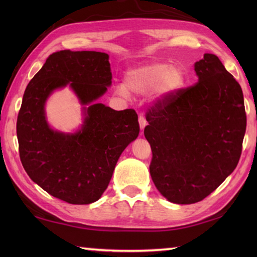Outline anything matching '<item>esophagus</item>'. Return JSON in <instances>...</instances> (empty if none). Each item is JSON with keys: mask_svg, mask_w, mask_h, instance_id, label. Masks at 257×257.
I'll list each match as a JSON object with an SVG mask.
<instances>
[{"mask_svg": "<svg viewBox=\"0 0 257 257\" xmlns=\"http://www.w3.org/2000/svg\"><path fill=\"white\" fill-rule=\"evenodd\" d=\"M138 121H139V127H141V129L143 130V129L146 127V124H147V121L145 119V116L144 115H139L138 116Z\"/></svg>", "mask_w": 257, "mask_h": 257, "instance_id": "esophagus-1", "label": "esophagus"}]
</instances>
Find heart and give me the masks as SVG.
Here are the masks:
<instances>
[{
  "instance_id": "b5f03b06",
  "label": "heart",
  "mask_w": 257,
  "mask_h": 257,
  "mask_svg": "<svg viewBox=\"0 0 257 257\" xmlns=\"http://www.w3.org/2000/svg\"><path fill=\"white\" fill-rule=\"evenodd\" d=\"M185 82V72L181 68L168 63L143 64L128 71L125 76V86H119L121 96H129L130 92L139 95L153 92L156 96H164L179 89Z\"/></svg>"
}]
</instances>
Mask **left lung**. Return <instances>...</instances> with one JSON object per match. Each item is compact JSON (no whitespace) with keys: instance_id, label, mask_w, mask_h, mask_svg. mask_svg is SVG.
<instances>
[{"instance_id":"obj_1","label":"left lung","mask_w":257,"mask_h":257,"mask_svg":"<svg viewBox=\"0 0 257 257\" xmlns=\"http://www.w3.org/2000/svg\"><path fill=\"white\" fill-rule=\"evenodd\" d=\"M195 71L196 84L146 111L152 180L176 204L201 202L222 184L237 167L246 132L241 87L220 59L205 53Z\"/></svg>"}]
</instances>
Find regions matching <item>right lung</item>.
<instances>
[{
    "instance_id": "right-lung-1",
    "label": "right lung",
    "mask_w": 257,
    "mask_h": 257,
    "mask_svg": "<svg viewBox=\"0 0 257 257\" xmlns=\"http://www.w3.org/2000/svg\"><path fill=\"white\" fill-rule=\"evenodd\" d=\"M111 79L106 53L63 50L46 59L25 90L17 120L21 163L30 179L61 201L77 205L96 202L121 153L138 136L136 111L94 104ZM68 83L89 105L82 130L73 135L52 131L44 111L49 94Z\"/></svg>"
}]
</instances>
